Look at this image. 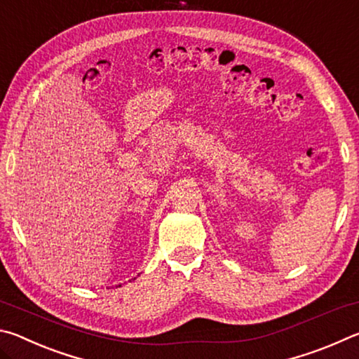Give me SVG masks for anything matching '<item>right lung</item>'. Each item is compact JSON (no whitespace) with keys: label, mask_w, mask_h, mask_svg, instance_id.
<instances>
[{"label":"right lung","mask_w":359,"mask_h":359,"mask_svg":"<svg viewBox=\"0 0 359 359\" xmlns=\"http://www.w3.org/2000/svg\"><path fill=\"white\" fill-rule=\"evenodd\" d=\"M118 287H120V285H118Z\"/></svg>","instance_id":"right-lung-1"}]
</instances>
